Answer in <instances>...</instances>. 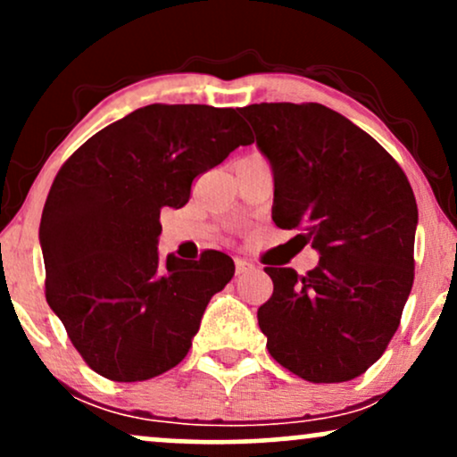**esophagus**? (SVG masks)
Wrapping results in <instances>:
<instances>
[{
    "mask_svg": "<svg viewBox=\"0 0 457 457\" xmlns=\"http://www.w3.org/2000/svg\"><path fill=\"white\" fill-rule=\"evenodd\" d=\"M236 275H246V272L255 270V264L251 260H245V258H236Z\"/></svg>",
    "mask_w": 457,
    "mask_h": 457,
    "instance_id": "1",
    "label": "esophagus"
}]
</instances>
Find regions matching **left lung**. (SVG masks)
<instances>
[{"label": "left lung", "instance_id": "left-lung-1", "mask_svg": "<svg viewBox=\"0 0 457 457\" xmlns=\"http://www.w3.org/2000/svg\"><path fill=\"white\" fill-rule=\"evenodd\" d=\"M243 115L275 174L272 221L320 251L307 275L264 269L266 348L303 380H353L386 350L412 290L411 182L378 141L324 104L260 103Z\"/></svg>", "mask_w": 457, "mask_h": 457}]
</instances>
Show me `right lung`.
<instances>
[{"label": "right lung", "instance_id": "obj_1", "mask_svg": "<svg viewBox=\"0 0 457 457\" xmlns=\"http://www.w3.org/2000/svg\"><path fill=\"white\" fill-rule=\"evenodd\" d=\"M253 144L236 109L148 104L92 135L57 171L43 219L45 296L96 374L141 382L185 359L208 301L234 277L221 251L159 260L161 208Z\"/></svg>", "mask_w": 457, "mask_h": 457}]
</instances>
